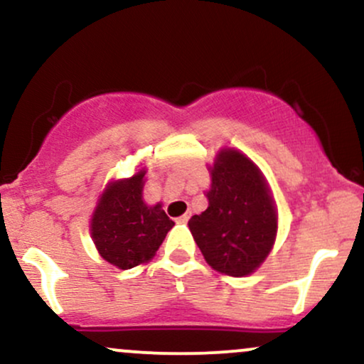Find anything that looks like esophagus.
<instances>
[{
  "mask_svg": "<svg viewBox=\"0 0 364 364\" xmlns=\"http://www.w3.org/2000/svg\"><path fill=\"white\" fill-rule=\"evenodd\" d=\"M190 217H191V212H190V210H188L185 215H181V217L178 218V222H183V224H185V222L190 220Z\"/></svg>",
  "mask_w": 364,
  "mask_h": 364,
  "instance_id": "obj_1",
  "label": "esophagus"
}]
</instances>
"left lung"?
<instances>
[{
	"instance_id": "left-lung-1",
	"label": "left lung",
	"mask_w": 364,
	"mask_h": 364,
	"mask_svg": "<svg viewBox=\"0 0 364 364\" xmlns=\"http://www.w3.org/2000/svg\"><path fill=\"white\" fill-rule=\"evenodd\" d=\"M208 207L188 222L191 235L213 269L246 277L266 259L278 217L268 185L257 166L225 149L212 168Z\"/></svg>"
}]
</instances>
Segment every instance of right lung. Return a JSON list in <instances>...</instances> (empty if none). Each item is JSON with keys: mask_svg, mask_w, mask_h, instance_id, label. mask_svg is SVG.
<instances>
[{"mask_svg": "<svg viewBox=\"0 0 364 364\" xmlns=\"http://www.w3.org/2000/svg\"><path fill=\"white\" fill-rule=\"evenodd\" d=\"M144 174L113 181L103 191L91 220V235L105 261L120 269H130L152 259L173 229L161 203L147 207L142 200Z\"/></svg>", "mask_w": 364, "mask_h": 364, "instance_id": "add662e5", "label": "right lung"}]
</instances>
